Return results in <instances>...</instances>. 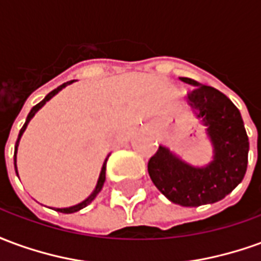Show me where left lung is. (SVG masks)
<instances>
[{"label":"left lung","instance_id":"obj_1","mask_svg":"<svg viewBox=\"0 0 261 261\" xmlns=\"http://www.w3.org/2000/svg\"><path fill=\"white\" fill-rule=\"evenodd\" d=\"M180 81L196 88L187 99L193 114L205 127L213 161L194 166L159 145L148 162V173L168 200L183 207H198L222 200L243 180L249 138L241 112L222 92L190 78L181 76Z\"/></svg>","mask_w":261,"mask_h":261}]
</instances>
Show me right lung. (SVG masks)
<instances>
[{
	"label": "right lung",
	"instance_id": "add662e5",
	"mask_svg": "<svg viewBox=\"0 0 261 261\" xmlns=\"http://www.w3.org/2000/svg\"><path fill=\"white\" fill-rule=\"evenodd\" d=\"M74 81H69V82H65V84H63V85H60L57 89H54V91H51L48 95H46V97L43 99L42 102H39L36 105V106H33L32 108V110L29 112V114H28V117H26V121L25 124H23V127L20 128L19 131V136H18V140H16V144H15V153H14V165H15V170H16V175H18V169H16V153H18V147H19V141L20 138H22V134L25 133L26 127H28V124H29V121H31L32 119H33V116L40 110V109L46 105V103L51 99L53 96H56L57 93H59L61 89H64L65 86L67 85H71ZM110 156V153L108 155V158ZM108 158L105 159V162H103V166H102V170H100V175H99V179H97V183H96V187H95V190L91 193V196L88 197V198H85L84 201H81L80 204H76V205H72V207H67V208H56V211H59V213H64V214H72V213H76V211H80V210H82V208H85L88 204H91L93 200H95V197L99 194V192L102 190L103 185H105V180H106V162H108Z\"/></svg>",
	"mask_w": 261,
	"mask_h": 261
}]
</instances>
